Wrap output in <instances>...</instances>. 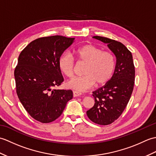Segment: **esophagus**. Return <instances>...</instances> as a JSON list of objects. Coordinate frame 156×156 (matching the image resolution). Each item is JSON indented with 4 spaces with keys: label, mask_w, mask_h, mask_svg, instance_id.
<instances>
[{
    "label": "esophagus",
    "mask_w": 156,
    "mask_h": 156,
    "mask_svg": "<svg viewBox=\"0 0 156 156\" xmlns=\"http://www.w3.org/2000/svg\"><path fill=\"white\" fill-rule=\"evenodd\" d=\"M82 94L81 92H78V91H73V96H74V97H79V96H80Z\"/></svg>",
    "instance_id": "34e87169"
}]
</instances>
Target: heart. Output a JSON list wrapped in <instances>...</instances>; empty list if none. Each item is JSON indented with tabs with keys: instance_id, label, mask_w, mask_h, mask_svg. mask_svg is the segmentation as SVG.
<instances>
[{
	"instance_id": "obj_1",
	"label": "heart",
	"mask_w": 156,
	"mask_h": 156,
	"mask_svg": "<svg viewBox=\"0 0 156 156\" xmlns=\"http://www.w3.org/2000/svg\"><path fill=\"white\" fill-rule=\"evenodd\" d=\"M74 54L81 62L86 64L83 76L72 79L67 87L78 91H84L96 86L107 83L113 74L115 60L112 53L92 44H87L74 50ZM61 70L68 77L74 75V59L71 54L65 53L59 59Z\"/></svg>"
}]
</instances>
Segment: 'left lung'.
Here are the masks:
<instances>
[{"label": "left lung", "instance_id": "obj_1", "mask_svg": "<svg viewBox=\"0 0 156 156\" xmlns=\"http://www.w3.org/2000/svg\"><path fill=\"white\" fill-rule=\"evenodd\" d=\"M93 38L107 44L116 57L113 75L105 86L92 92L94 105L87 111L94 123L107 125L117 120L127 105L133 90L135 66L131 52L121 42L101 36Z\"/></svg>", "mask_w": 156, "mask_h": 156}]
</instances>
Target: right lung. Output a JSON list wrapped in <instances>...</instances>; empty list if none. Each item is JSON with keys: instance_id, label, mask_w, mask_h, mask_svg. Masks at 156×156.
Segmentation results:
<instances>
[{"instance_id": "1", "label": "right lung", "mask_w": 156, "mask_h": 156, "mask_svg": "<svg viewBox=\"0 0 156 156\" xmlns=\"http://www.w3.org/2000/svg\"><path fill=\"white\" fill-rule=\"evenodd\" d=\"M74 39L61 35L38 38L19 56L14 72L16 94L28 113L43 123L57 119L73 97L71 90L54 88L64 81L59 59Z\"/></svg>"}]
</instances>
